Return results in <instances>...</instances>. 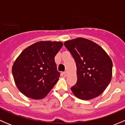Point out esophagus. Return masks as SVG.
Returning a JSON list of instances; mask_svg holds the SVG:
<instances>
[{"mask_svg":"<svg viewBox=\"0 0 125 125\" xmlns=\"http://www.w3.org/2000/svg\"><path fill=\"white\" fill-rule=\"evenodd\" d=\"M63 74H64V75H65V76H67L68 72H67V71H65V72H64V73H63Z\"/></svg>","mask_w":125,"mask_h":125,"instance_id":"34e87169","label":"esophagus"}]
</instances>
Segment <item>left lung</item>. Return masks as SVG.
Here are the masks:
<instances>
[{
    "label": "left lung",
    "mask_w": 125,
    "mask_h": 125,
    "mask_svg": "<svg viewBox=\"0 0 125 125\" xmlns=\"http://www.w3.org/2000/svg\"><path fill=\"white\" fill-rule=\"evenodd\" d=\"M75 62L77 81L71 88L82 100H91L105 90L112 78L113 62L104 50L88 39L79 37L64 43Z\"/></svg>",
    "instance_id": "obj_1"
}]
</instances>
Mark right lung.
Segmentation results:
<instances>
[{
    "mask_svg": "<svg viewBox=\"0 0 125 125\" xmlns=\"http://www.w3.org/2000/svg\"><path fill=\"white\" fill-rule=\"evenodd\" d=\"M61 42L40 41L25 50L14 62L12 73L19 90L32 99H43L59 80L54 57Z\"/></svg>",
    "mask_w": 125,
    "mask_h": 125,
    "instance_id": "1",
    "label": "right lung"
}]
</instances>
